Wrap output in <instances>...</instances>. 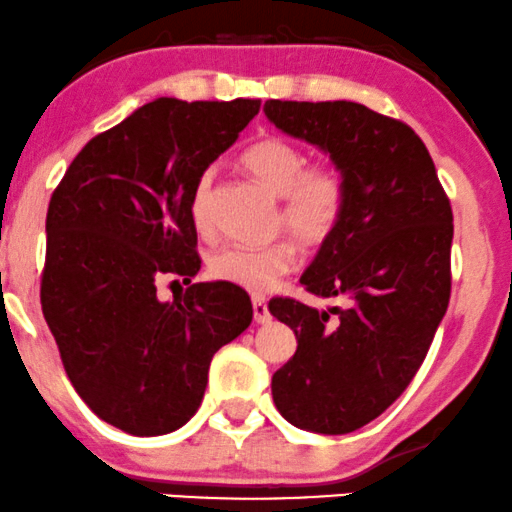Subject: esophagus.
<instances>
[{
    "label": "esophagus",
    "mask_w": 512,
    "mask_h": 512,
    "mask_svg": "<svg viewBox=\"0 0 512 512\" xmlns=\"http://www.w3.org/2000/svg\"><path fill=\"white\" fill-rule=\"evenodd\" d=\"M252 316H255V323H267L271 319L267 300H264V297L260 295L252 297Z\"/></svg>",
    "instance_id": "obj_1"
}]
</instances>
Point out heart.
<instances>
[{
	"label": "heart",
	"instance_id": "1",
	"mask_svg": "<svg viewBox=\"0 0 512 512\" xmlns=\"http://www.w3.org/2000/svg\"><path fill=\"white\" fill-rule=\"evenodd\" d=\"M241 163L276 196H281L278 229H286L304 248H319L335 234L345 210V181L331 163H307L297 144L281 137H264L250 144ZM212 170L203 172L191 191L189 215L198 231L210 224ZM297 252L290 241L262 248L222 245L208 260L217 281L231 283L250 293H267L281 276L295 267Z\"/></svg>",
	"mask_w": 512,
	"mask_h": 512
}]
</instances>
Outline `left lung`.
<instances>
[{
  "instance_id": "8db88e82",
  "label": "left lung",
  "mask_w": 512,
  "mask_h": 512,
  "mask_svg": "<svg viewBox=\"0 0 512 512\" xmlns=\"http://www.w3.org/2000/svg\"><path fill=\"white\" fill-rule=\"evenodd\" d=\"M264 115L331 155L345 181L338 229L300 278L345 307L269 302L297 338L271 394L295 428L347 435L378 418L428 354L449 307L454 215L428 148L404 122L354 101L269 99Z\"/></svg>"
}]
</instances>
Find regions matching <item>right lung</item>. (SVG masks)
I'll list each match as a JSON object with an SVG mask.
<instances>
[{
    "label": "right lung",
    "mask_w": 512,
    "mask_h": 512,
    "mask_svg": "<svg viewBox=\"0 0 512 512\" xmlns=\"http://www.w3.org/2000/svg\"><path fill=\"white\" fill-rule=\"evenodd\" d=\"M257 113V99H155L89 141L49 200L44 319L75 392L129 435L189 423L215 352L252 321L245 290L193 283L163 302L155 281L198 274L191 191Z\"/></svg>",
    "instance_id": "right-lung-1"
}]
</instances>
